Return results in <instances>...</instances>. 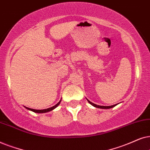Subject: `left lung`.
Masks as SVG:
<instances>
[{"label":"left lung","instance_id":"1","mask_svg":"<svg viewBox=\"0 0 150 150\" xmlns=\"http://www.w3.org/2000/svg\"><path fill=\"white\" fill-rule=\"evenodd\" d=\"M87 100H88V99H87ZM88 103H91V104L92 105H93V106H95V107H96V108H103V109H108V108H113V107H115V105H117V104H115V105H110V106H103V105H96V104H95V103H93L91 102V101H90L89 100H88Z\"/></svg>","mask_w":150,"mask_h":150}]
</instances>
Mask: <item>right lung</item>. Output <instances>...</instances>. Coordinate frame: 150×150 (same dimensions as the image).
<instances>
[{
    "instance_id": "right-lung-1",
    "label": "right lung",
    "mask_w": 150,
    "mask_h": 150,
    "mask_svg": "<svg viewBox=\"0 0 150 150\" xmlns=\"http://www.w3.org/2000/svg\"><path fill=\"white\" fill-rule=\"evenodd\" d=\"M60 102H61V100L59 101L58 103H57L56 105H55L54 106H53V107H51V108H47V109H45V110H34V109H31V108H27V107H25L27 109H28V110H31V111H33V112H37V113H43V112H49V111H51V110H53L54 108H56L57 105H58L59 103H60Z\"/></svg>"
}]
</instances>
